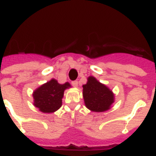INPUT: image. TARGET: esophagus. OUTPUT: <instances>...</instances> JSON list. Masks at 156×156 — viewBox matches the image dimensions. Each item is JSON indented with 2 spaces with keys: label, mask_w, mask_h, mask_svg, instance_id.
Returning <instances> with one entry per match:
<instances>
[{
  "label": "esophagus",
  "mask_w": 156,
  "mask_h": 156,
  "mask_svg": "<svg viewBox=\"0 0 156 156\" xmlns=\"http://www.w3.org/2000/svg\"><path fill=\"white\" fill-rule=\"evenodd\" d=\"M72 85L75 87V88H77L78 86V81H73L72 82Z\"/></svg>",
  "instance_id": "1"
}]
</instances>
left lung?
Returning a JSON list of instances; mask_svg holds the SVG:
<instances>
[{"instance_id":"1","label":"left lung","mask_w":156,"mask_h":156,"mask_svg":"<svg viewBox=\"0 0 156 156\" xmlns=\"http://www.w3.org/2000/svg\"><path fill=\"white\" fill-rule=\"evenodd\" d=\"M83 96L86 107L94 112H105L115 102V95L109 88L93 76L83 85Z\"/></svg>"}]
</instances>
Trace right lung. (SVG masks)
<instances>
[{"label":"right lung","mask_w":156,"mask_h":156,"mask_svg":"<svg viewBox=\"0 0 156 156\" xmlns=\"http://www.w3.org/2000/svg\"><path fill=\"white\" fill-rule=\"evenodd\" d=\"M71 87L69 83H58L52 78L50 81L40 86L33 92L34 105L43 113H53L62 106V98L64 90Z\"/></svg>","instance_id":"add662e5"}]
</instances>
